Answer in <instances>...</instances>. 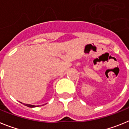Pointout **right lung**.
<instances>
[{
  "label": "right lung",
  "mask_w": 129,
  "mask_h": 129,
  "mask_svg": "<svg viewBox=\"0 0 129 129\" xmlns=\"http://www.w3.org/2000/svg\"><path fill=\"white\" fill-rule=\"evenodd\" d=\"M22 104L24 105L25 106L28 107H30V108H34V107H39V106H35V105H29V104H25V103H22Z\"/></svg>",
  "instance_id": "right-lung-1"
}]
</instances>
